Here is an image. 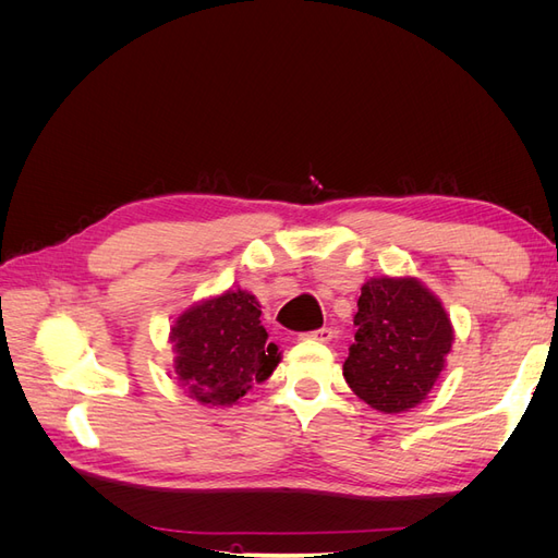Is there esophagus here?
I'll return each mask as SVG.
<instances>
[{
    "mask_svg": "<svg viewBox=\"0 0 558 558\" xmlns=\"http://www.w3.org/2000/svg\"><path fill=\"white\" fill-rule=\"evenodd\" d=\"M302 340H314V342H330L332 340V330L330 328H318V330H312V332H305L300 335Z\"/></svg>",
    "mask_w": 558,
    "mask_h": 558,
    "instance_id": "esophagus-1",
    "label": "esophagus"
}]
</instances>
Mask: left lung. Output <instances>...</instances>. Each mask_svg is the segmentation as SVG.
Returning a JSON list of instances; mask_svg holds the SVG:
<instances>
[{
  "instance_id": "8db88e82",
  "label": "left lung",
  "mask_w": 558,
  "mask_h": 558,
  "mask_svg": "<svg viewBox=\"0 0 558 558\" xmlns=\"http://www.w3.org/2000/svg\"><path fill=\"white\" fill-rule=\"evenodd\" d=\"M344 379L369 408L408 412L424 402L447 367L451 318L428 286L412 277H373L361 286Z\"/></svg>"
}]
</instances>
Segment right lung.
<instances>
[{"instance_id":"obj_1","label":"right lung","mask_w":558,"mask_h":558,"mask_svg":"<svg viewBox=\"0 0 558 558\" xmlns=\"http://www.w3.org/2000/svg\"><path fill=\"white\" fill-rule=\"evenodd\" d=\"M260 302L244 289H228L185 307L170 328L174 373L189 398L207 408H230L253 384L275 373L281 351L267 342Z\"/></svg>"}]
</instances>
